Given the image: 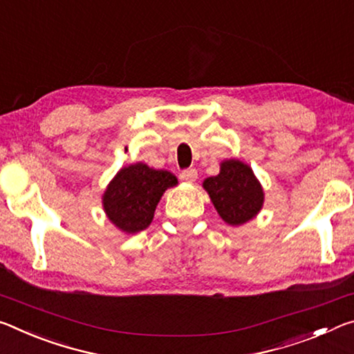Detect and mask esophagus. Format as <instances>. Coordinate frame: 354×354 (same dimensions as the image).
I'll return each mask as SVG.
<instances>
[{"instance_id":"1","label":"esophagus","mask_w":354,"mask_h":354,"mask_svg":"<svg viewBox=\"0 0 354 354\" xmlns=\"http://www.w3.org/2000/svg\"><path fill=\"white\" fill-rule=\"evenodd\" d=\"M180 177L185 182H196V178H198V171H196L194 167H189V169H185L180 174Z\"/></svg>"}]
</instances>
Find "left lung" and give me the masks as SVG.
Instances as JSON below:
<instances>
[{"label":"left lung","instance_id":"1","mask_svg":"<svg viewBox=\"0 0 354 354\" xmlns=\"http://www.w3.org/2000/svg\"><path fill=\"white\" fill-rule=\"evenodd\" d=\"M202 185L219 216L230 225L248 223L263 205L262 185L240 160L223 161L218 176L205 178Z\"/></svg>","mask_w":354,"mask_h":354}]
</instances>
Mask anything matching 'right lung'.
Wrapping results in <instances>:
<instances>
[{"label":"right lung","mask_w":354,"mask_h":354,"mask_svg":"<svg viewBox=\"0 0 354 354\" xmlns=\"http://www.w3.org/2000/svg\"><path fill=\"white\" fill-rule=\"evenodd\" d=\"M169 171H156L144 163L122 167L103 194V208L115 227L136 234L152 223L155 208L165 191L176 187Z\"/></svg>","instance_id":"add662e5"}]
</instances>
